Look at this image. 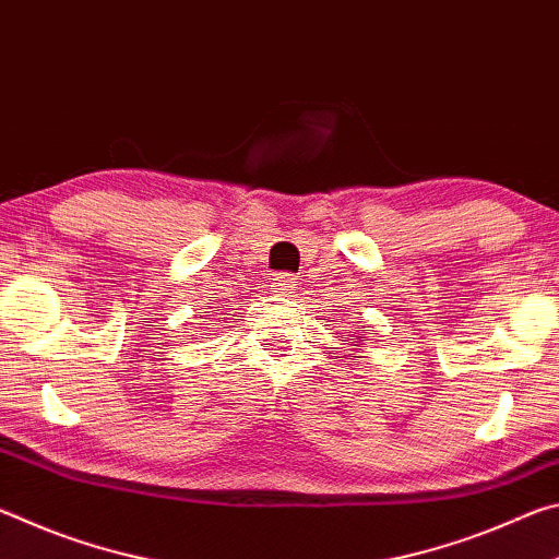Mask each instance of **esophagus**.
<instances>
[{"instance_id": "esophagus-1", "label": "esophagus", "mask_w": 559, "mask_h": 559, "mask_svg": "<svg viewBox=\"0 0 559 559\" xmlns=\"http://www.w3.org/2000/svg\"><path fill=\"white\" fill-rule=\"evenodd\" d=\"M271 290L276 293V296H290L293 290H296V278L293 276H273L271 278Z\"/></svg>"}]
</instances>
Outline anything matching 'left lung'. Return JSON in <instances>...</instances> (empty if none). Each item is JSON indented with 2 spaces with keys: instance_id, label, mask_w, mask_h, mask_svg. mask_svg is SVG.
I'll use <instances>...</instances> for the list:
<instances>
[{
  "instance_id": "8db88e82",
  "label": "left lung",
  "mask_w": 559,
  "mask_h": 559,
  "mask_svg": "<svg viewBox=\"0 0 559 559\" xmlns=\"http://www.w3.org/2000/svg\"><path fill=\"white\" fill-rule=\"evenodd\" d=\"M355 340H357V343H362V337H359V335H357V337H355ZM357 347H359V345H357Z\"/></svg>"
}]
</instances>
